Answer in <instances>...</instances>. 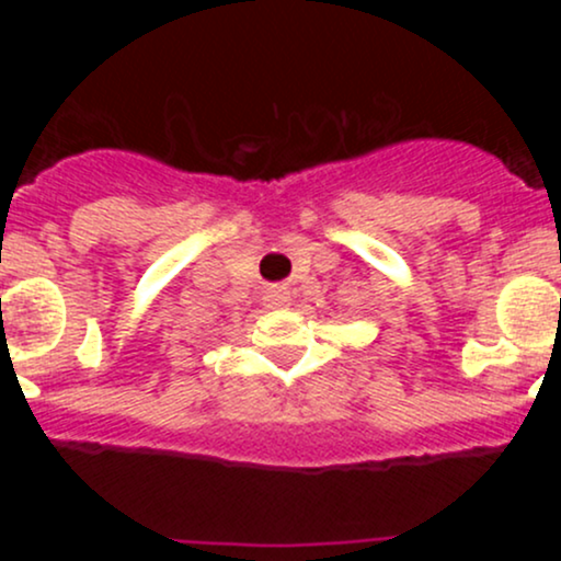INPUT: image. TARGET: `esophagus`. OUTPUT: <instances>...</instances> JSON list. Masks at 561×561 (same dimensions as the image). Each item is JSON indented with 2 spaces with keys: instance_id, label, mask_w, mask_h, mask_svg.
<instances>
[{
  "instance_id": "34e87169",
  "label": "esophagus",
  "mask_w": 561,
  "mask_h": 561,
  "mask_svg": "<svg viewBox=\"0 0 561 561\" xmlns=\"http://www.w3.org/2000/svg\"><path fill=\"white\" fill-rule=\"evenodd\" d=\"M289 302V295H287V289H268L266 293V306L268 308H285Z\"/></svg>"
}]
</instances>
